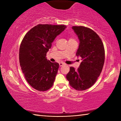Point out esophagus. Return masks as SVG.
I'll return each instance as SVG.
<instances>
[{
	"label": "esophagus",
	"mask_w": 121,
	"mask_h": 121,
	"mask_svg": "<svg viewBox=\"0 0 121 121\" xmlns=\"http://www.w3.org/2000/svg\"><path fill=\"white\" fill-rule=\"evenodd\" d=\"M65 65L64 63H62V62H60V63H59V65H60V67L62 66V65Z\"/></svg>",
	"instance_id": "esophagus-1"
}]
</instances>
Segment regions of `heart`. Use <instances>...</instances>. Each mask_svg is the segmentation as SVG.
<instances>
[{"label":"heart","mask_w":121,"mask_h":121,"mask_svg":"<svg viewBox=\"0 0 121 121\" xmlns=\"http://www.w3.org/2000/svg\"><path fill=\"white\" fill-rule=\"evenodd\" d=\"M70 39H72V38H70ZM70 39H69V40H70Z\"/></svg>","instance_id":"obj_1"}]
</instances>
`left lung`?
Here are the masks:
<instances>
[{"label": "left lung", "instance_id": "obj_1", "mask_svg": "<svg viewBox=\"0 0 121 121\" xmlns=\"http://www.w3.org/2000/svg\"><path fill=\"white\" fill-rule=\"evenodd\" d=\"M72 29L79 40L76 56L82 61L77 70L73 67L66 75L71 87L83 91L91 87L97 81L105 61L103 43L96 32L83 26H73Z\"/></svg>", "mask_w": 121, "mask_h": 121}]
</instances>
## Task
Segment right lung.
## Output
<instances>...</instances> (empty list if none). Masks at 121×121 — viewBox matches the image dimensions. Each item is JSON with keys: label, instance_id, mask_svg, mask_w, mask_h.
Listing matches in <instances>:
<instances>
[{"label": "right lung", "instance_id": "add662e5", "mask_svg": "<svg viewBox=\"0 0 121 121\" xmlns=\"http://www.w3.org/2000/svg\"><path fill=\"white\" fill-rule=\"evenodd\" d=\"M65 25L38 24L24 36L20 45L19 61L28 83L39 91L50 89L54 84L59 64L46 59V53Z\"/></svg>", "mask_w": 121, "mask_h": 121}]
</instances>
